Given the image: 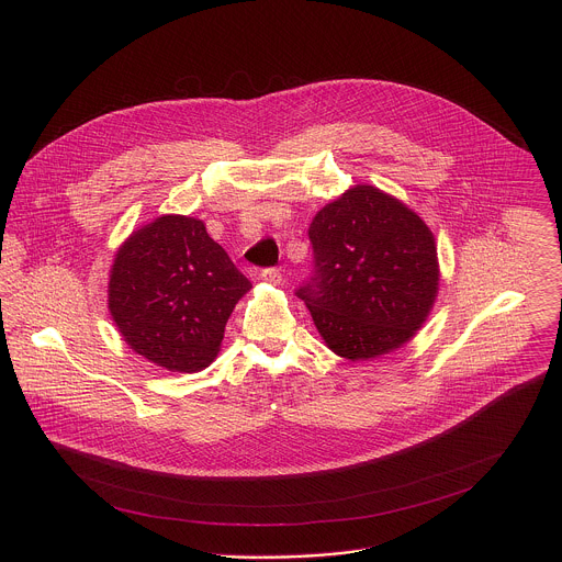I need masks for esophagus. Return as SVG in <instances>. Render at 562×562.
Listing matches in <instances>:
<instances>
[{"label":"esophagus","mask_w":562,"mask_h":562,"mask_svg":"<svg viewBox=\"0 0 562 562\" xmlns=\"http://www.w3.org/2000/svg\"><path fill=\"white\" fill-rule=\"evenodd\" d=\"M259 277H261V281H266L270 285H279L283 281V277H281V272L277 268H266V270H261Z\"/></svg>","instance_id":"esophagus-1"}]
</instances>
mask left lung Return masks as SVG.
Wrapping results in <instances>:
<instances>
[{"label":"left lung","instance_id":"8db88e82","mask_svg":"<svg viewBox=\"0 0 562 562\" xmlns=\"http://www.w3.org/2000/svg\"><path fill=\"white\" fill-rule=\"evenodd\" d=\"M310 240L316 272L296 294L335 355L368 361L415 337L439 292V261L411 207L359 183L314 216Z\"/></svg>","mask_w":562,"mask_h":562}]
</instances>
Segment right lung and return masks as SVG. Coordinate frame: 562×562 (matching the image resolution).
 <instances>
[{
  "label": "right lung",
  "instance_id": "1",
  "mask_svg": "<svg viewBox=\"0 0 562 562\" xmlns=\"http://www.w3.org/2000/svg\"><path fill=\"white\" fill-rule=\"evenodd\" d=\"M250 281L203 221L164 214L114 255L108 310L125 344L170 372L207 368Z\"/></svg>",
  "mask_w": 562,
  "mask_h": 562
}]
</instances>
